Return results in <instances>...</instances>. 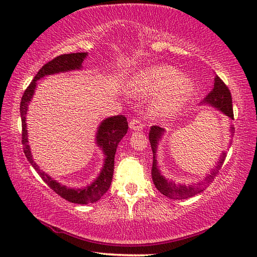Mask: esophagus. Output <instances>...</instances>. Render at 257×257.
Masks as SVG:
<instances>
[{
    "instance_id": "esophagus-1",
    "label": "esophagus",
    "mask_w": 257,
    "mask_h": 257,
    "mask_svg": "<svg viewBox=\"0 0 257 257\" xmlns=\"http://www.w3.org/2000/svg\"><path fill=\"white\" fill-rule=\"evenodd\" d=\"M129 127L132 130H143V128H144V124H143L138 119H133V120H130Z\"/></svg>"
}]
</instances>
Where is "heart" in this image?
<instances>
[{"label": "heart", "instance_id": "heart-1", "mask_svg": "<svg viewBox=\"0 0 257 257\" xmlns=\"http://www.w3.org/2000/svg\"><path fill=\"white\" fill-rule=\"evenodd\" d=\"M132 90L138 95L160 96L152 103L151 110L155 115H171L184 106L193 94V86L172 67H154L135 77Z\"/></svg>", "mask_w": 257, "mask_h": 257}]
</instances>
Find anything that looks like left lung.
<instances>
[{
    "instance_id": "left-lung-1",
    "label": "left lung",
    "mask_w": 257,
    "mask_h": 257,
    "mask_svg": "<svg viewBox=\"0 0 257 257\" xmlns=\"http://www.w3.org/2000/svg\"><path fill=\"white\" fill-rule=\"evenodd\" d=\"M202 104L205 105H211L212 107L216 108L217 111L222 112L223 114L229 116L230 119L233 120V110H232V98L231 93H230L227 85L220 79V77L215 76L214 78V87L211 90V93L204 98ZM233 127L231 125L230 130L233 133ZM164 134V129L158 127V125H153L150 130V143L152 151H153V167H152V178H153V182L161 194L164 196L172 199H185L191 196H195L210 186L211 182H213L214 178L222 168L223 162L225 160L227 153L222 152L220 155L219 161L214 165V169H212L210 175H207L202 182H198L197 185H181V184H175L173 181L168 180L164 176L161 175V171L158 165V160H156V151H158L159 142L161 141Z\"/></svg>"
}]
</instances>
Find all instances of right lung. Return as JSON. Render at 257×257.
I'll use <instances>...</instances> for the list:
<instances>
[{"mask_svg":"<svg viewBox=\"0 0 257 257\" xmlns=\"http://www.w3.org/2000/svg\"><path fill=\"white\" fill-rule=\"evenodd\" d=\"M87 56L86 52H80V53H70V54H62L54 58L50 62L44 64L37 75L34 77L33 81L25 90L21 98L20 103V115L21 122H23V145H24V153L26 158L29 161V163L33 165L35 170L37 171L38 175L44 180L51 189H53L56 194L60 195L61 197L67 199L68 202L76 203V204H89L95 203L101 198L104 194L106 193L107 189L110 188L113 171H114V155L116 152V147L120 143L121 139L128 132V121L127 118L123 115H114L110 116L105 120H103L101 124L98 125L96 133V144L102 149L103 154L105 156L104 159V164L98 177L95 179L92 184L87 185L84 188H69V187L61 185L60 182L53 180L52 178L46 175L44 171H42L40 167L35 162L30 152V146L28 144V130L27 123H26V115L28 112V105L34 96L35 89L37 86V80L41 78L54 73L67 72L72 70H79L82 68V62Z\"/></svg>","mask_w":257,"mask_h":257,"instance_id":"add662e5","label":"right lung"}]
</instances>
